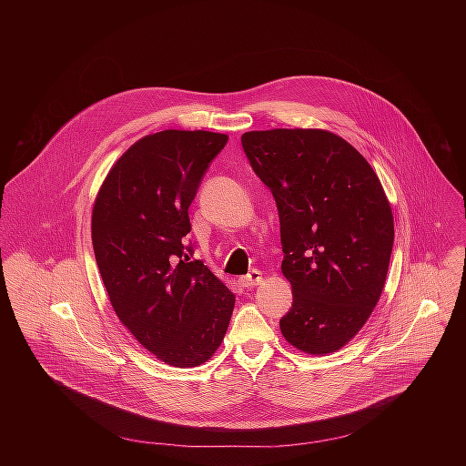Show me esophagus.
Wrapping results in <instances>:
<instances>
[{
	"instance_id": "esophagus-1",
	"label": "esophagus",
	"mask_w": 466,
	"mask_h": 466,
	"mask_svg": "<svg viewBox=\"0 0 466 466\" xmlns=\"http://www.w3.org/2000/svg\"><path fill=\"white\" fill-rule=\"evenodd\" d=\"M262 279H264V278H262V272L257 270V268H253L249 274L240 276L238 283H240L242 287H257V285L262 283Z\"/></svg>"
}]
</instances>
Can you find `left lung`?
Wrapping results in <instances>:
<instances>
[{
  "instance_id": "obj_1",
  "label": "left lung",
  "mask_w": 466,
  "mask_h": 466,
  "mask_svg": "<svg viewBox=\"0 0 466 466\" xmlns=\"http://www.w3.org/2000/svg\"><path fill=\"white\" fill-rule=\"evenodd\" d=\"M242 147L279 215L281 272L294 296L281 333L309 355L333 353L364 327L384 290L391 204L364 156L330 131H249Z\"/></svg>"
}]
</instances>
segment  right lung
<instances>
[{"label": "right lung", "instance_id": "add662e5", "mask_svg": "<svg viewBox=\"0 0 466 466\" xmlns=\"http://www.w3.org/2000/svg\"><path fill=\"white\" fill-rule=\"evenodd\" d=\"M228 136L168 129L131 145L104 179L91 240L109 301L134 339L174 368L206 362L224 340L235 294L183 246L188 208Z\"/></svg>", "mask_w": 466, "mask_h": 466}]
</instances>
